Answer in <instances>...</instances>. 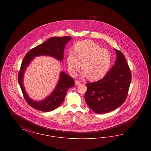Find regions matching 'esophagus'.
<instances>
[{"instance_id":"34e87169","label":"esophagus","mask_w":151,"mask_h":151,"mask_svg":"<svg viewBox=\"0 0 151 151\" xmlns=\"http://www.w3.org/2000/svg\"><path fill=\"white\" fill-rule=\"evenodd\" d=\"M80 84V82L79 81V80H75V84H76V86L79 85Z\"/></svg>"}]
</instances>
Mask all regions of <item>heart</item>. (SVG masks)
Listing matches in <instances>:
<instances>
[{
    "instance_id": "obj_1",
    "label": "heart",
    "mask_w": 151,
    "mask_h": 151,
    "mask_svg": "<svg viewBox=\"0 0 151 151\" xmlns=\"http://www.w3.org/2000/svg\"><path fill=\"white\" fill-rule=\"evenodd\" d=\"M111 63V56L108 50L101 48L92 41H82L75 44L73 52H70L67 57L68 70L76 75L82 65L83 75L88 76L92 80L102 78L108 72Z\"/></svg>"
}]
</instances>
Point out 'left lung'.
I'll use <instances>...</instances> for the list:
<instances>
[{"label": "left lung", "mask_w": 151, "mask_h": 151, "mask_svg": "<svg viewBox=\"0 0 151 151\" xmlns=\"http://www.w3.org/2000/svg\"><path fill=\"white\" fill-rule=\"evenodd\" d=\"M114 50L116 54L114 65L103 79L86 84L84 99L97 114L109 113L119 107L128 94L131 81L129 66L122 52Z\"/></svg>", "instance_id": "8db88e82"}]
</instances>
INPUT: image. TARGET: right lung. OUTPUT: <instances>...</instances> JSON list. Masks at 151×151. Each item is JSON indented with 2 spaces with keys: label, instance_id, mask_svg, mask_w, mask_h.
Returning a JSON list of instances; mask_svg holds the SVG:
<instances>
[{
  "label": "right lung",
  "instance_id": "obj_1",
  "mask_svg": "<svg viewBox=\"0 0 151 151\" xmlns=\"http://www.w3.org/2000/svg\"><path fill=\"white\" fill-rule=\"evenodd\" d=\"M71 38L72 37L70 36L51 37L29 51L24 58L18 74V81L25 100L31 107L44 112L52 111L63 102L68 89L74 86V80L65 72L62 71L60 73L57 85L52 93L43 100L34 101L29 98L23 86V76L25 70L35 57L49 55L62 61L63 59L65 45Z\"/></svg>",
  "mask_w": 151,
  "mask_h": 151
}]
</instances>
